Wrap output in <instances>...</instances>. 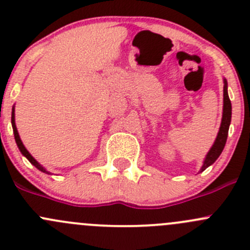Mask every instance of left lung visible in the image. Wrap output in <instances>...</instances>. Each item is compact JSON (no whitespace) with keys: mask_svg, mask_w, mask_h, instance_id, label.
Returning a JSON list of instances; mask_svg holds the SVG:
<instances>
[{"mask_svg":"<svg viewBox=\"0 0 250 250\" xmlns=\"http://www.w3.org/2000/svg\"><path fill=\"white\" fill-rule=\"evenodd\" d=\"M231 115H232V106H231L230 98L228 94V81L224 78V107H223V118H221V125L219 128L218 135H216V139L214 141L213 146L210 147V150L207 153L206 158L203 161V165L201 167L200 173H202L203 170H206L209 166L213 165L216 160H218L219 156L223 152L224 147H225L226 140H228V134H229V128H230L231 123Z\"/></svg>","mask_w":250,"mask_h":250,"instance_id":"obj_1","label":"left lung"}]
</instances>
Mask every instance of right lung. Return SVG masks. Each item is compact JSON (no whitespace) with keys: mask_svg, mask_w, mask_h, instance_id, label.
Listing matches in <instances>:
<instances>
[{"mask_svg":"<svg viewBox=\"0 0 250 250\" xmlns=\"http://www.w3.org/2000/svg\"><path fill=\"white\" fill-rule=\"evenodd\" d=\"M12 127H13L14 139H16V143H17L18 147H19L20 152L22 153V156H25V157H26L27 160L30 161V163H31V165H34L35 167H36L37 169H39V170H41V172H43V173H46V174H50V173L48 172V170L46 169V168H44V167H42V166L40 165V163L37 162V161L35 160V158L32 157L31 155H30V152H29V151H27L26 148H25L24 144H22L21 139H20V137H19V133H18V129H17V125H16V115H14V106H13V109H12Z\"/></svg>","mask_w":250,"mask_h":250,"instance_id":"1","label":"right lung"}]
</instances>
